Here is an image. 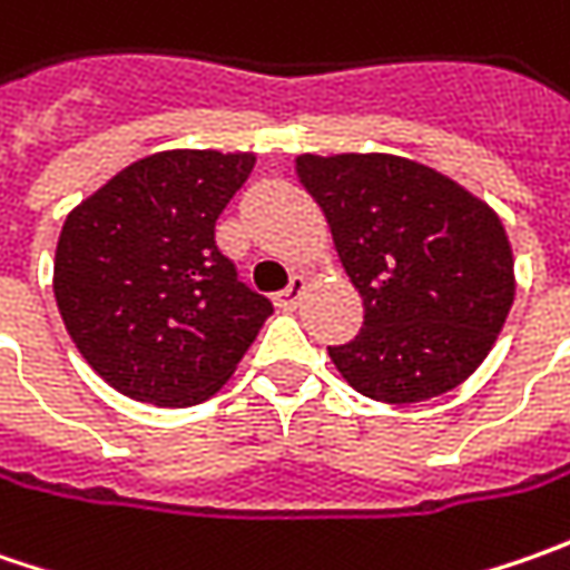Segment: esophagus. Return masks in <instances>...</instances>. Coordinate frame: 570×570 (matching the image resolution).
<instances>
[{
  "instance_id": "34e87169",
  "label": "esophagus",
  "mask_w": 570,
  "mask_h": 570,
  "mask_svg": "<svg viewBox=\"0 0 570 570\" xmlns=\"http://www.w3.org/2000/svg\"><path fill=\"white\" fill-rule=\"evenodd\" d=\"M307 275H295L292 278V285L285 288V292H278L275 295V307H282V311H295L297 304H301V297H304V292H307Z\"/></svg>"
}]
</instances>
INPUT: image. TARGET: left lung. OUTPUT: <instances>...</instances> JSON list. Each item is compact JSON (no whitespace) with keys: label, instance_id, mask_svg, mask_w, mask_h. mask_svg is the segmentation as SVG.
<instances>
[{"label":"left lung","instance_id":"8db88e82","mask_svg":"<svg viewBox=\"0 0 570 570\" xmlns=\"http://www.w3.org/2000/svg\"><path fill=\"white\" fill-rule=\"evenodd\" d=\"M364 301L330 358L362 396L425 403L470 377L514 304V253L494 208L400 155H297Z\"/></svg>","mask_w":570,"mask_h":570}]
</instances>
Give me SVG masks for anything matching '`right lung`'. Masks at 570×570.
I'll use <instances>...</instances> for the list:
<instances>
[{
  "mask_svg": "<svg viewBox=\"0 0 570 570\" xmlns=\"http://www.w3.org/2000/svg\"><path fill=\"white\" fill-rule=\"evenodd\" d=\"M253 165L250 151H158L69 212L56 307L122 396L170 409L215 396L273 314L215 247V222Z\"/></svg>",
  "mask_w": 570,
  "mask_h": 570,
  "instance_id": "1",
  "label": "right lung"
}]
</instances>
